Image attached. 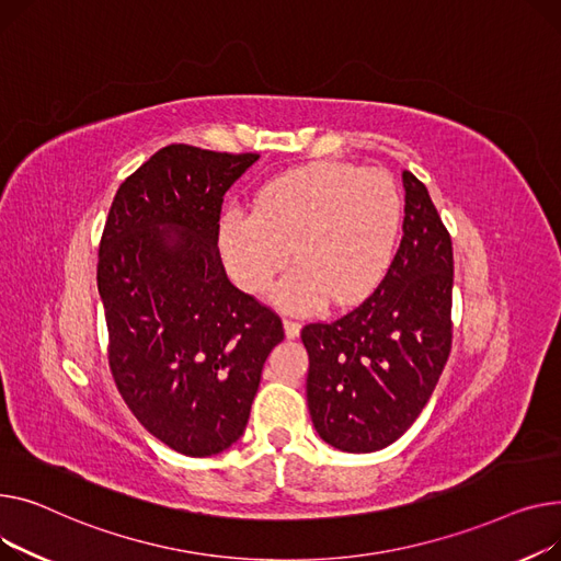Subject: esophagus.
<instances>
[{"mask_svg":"<svg viewBox=\"0 0 561 561\" xmlns=\"http://www.w3.org/2000/svg\"><path fill=\"white\" fill-rule=\"evenodd\" d=\"M283 328H285V337L287 340L299 337V333H301V323L294 321V319H283Z\"/></svg>","mask_w":561,"mask_h":561,"instance_id":"obj_1","label":"esophagus"}]
</instances>
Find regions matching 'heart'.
<instances>
[{
	"mask_svg": "<svg viewBox=\"0 0 561 561\" xmlns=\"http://www.w3.org/2000/svg\"><path fill=\"white\" fill-rule=\"evenodd\" d=\"M401 226V192L385 172L314 162L262 185L253 213L228 208L219 219V253L236 285L257 294L291 251L296 270L272 291L276 306L353 308L387 276Z\"/></svg>",
	"mask_w": 561,
	"mask_h": 561,
	"instance_id": "1",
	"label": "heart"
}]
</instances>
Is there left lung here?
<instances>
[{"instance_id":"left-lung-1","label":"left lung","mask_w":561,"mask_h":561,"mask_svg":"<svg viewBox=\"0 0 561 561\" xmlns=\"http://www.w3.org/2000/svg\"><path fill=\"white\" fill-rule=\"evenodd\" d=\"M403 240L378 289L331 323H308V410L346 453L397 442L431 401L453 342V244L427 187L403 172Z\"/></svg>"}]
</instances>
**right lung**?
Here are the masks:
<instances>
[{
    "mask_svg": "<svg viewBox=\"0 0 561 561\" xmlns=\"http://www.w3.org/2000/svg\"><path fill=\"white\" fill-rule=\"evenodd\" d=\"M257 158L162 147L119 185L99 244L115 385L145 431L187 457L242 437L285 337L280 317L228 280L217 249L224 194Z\"/></svg>",
    "mask_w": 561,
    "mask_h": 561,
    "instance_id": "obj_1",
    "label": "right lung"
}]
</instances>
